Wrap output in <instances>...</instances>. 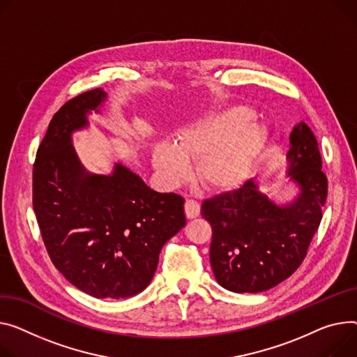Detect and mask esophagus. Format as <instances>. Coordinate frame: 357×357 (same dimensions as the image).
Masks as SVG:
<instances>
[{
  "instance_id": "esophagus-1",
  "label": "esophagus",
  "mask_w": 357,
  "mask_h": 357,
  "mask_svg": "<svg viewBox=\"0 0 357 357\" xmlns=\"http://www.w3.org/2000/svg\"><path fill=\"white\" fill-rule=\"evenodd\" d=\"M185 212H186V217L189 220H194V218L199 217L201 205L197 201H194V199H188L186 204H185Z\"/></svg>"
}]
</instances>
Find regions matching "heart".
<instances>
[{
    "label": "heart",
    "mask_w": 357,
    "mask_h": 357,
    "mask_svg": "<svg viewBox=\"0 0 357 357\" xmlns=\"http://www.w3.org/2000/svg\"><path fill=\"white\" fill-rule=\"evenodd\" d=\"M266 142L267 130L252 119V112L235 106L186 125L175 144L156 142L152 163L163 183L175 186L189 176L188 159H197V179L209 191L224 192L244 181Z\"/></svg>",
    "instance_id": "heart-1"
}]
</instances>
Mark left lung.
Returning a JSON list of instances; mask_svg holds the SVG:
<instances>
[{
    "label": "left lung",
    "mask_w": 357,
    "mask_h": 357,
    "mask_svg": "<svg viewBox=\"0 0 357 357\" xmlns=\"http://www.w3.org/2000/svg\"><path fill=\"white\" fill-rule=\"evenodd\" d=\"M286 183L293 197L278 201L257 178L202 204L213 228L211 267L220 286L234 293H259L289 278L303 263L327 198L317 140L304 122L289 136Z\"/></svg>",
    "instance_id": "8db88e82"
}]
</instances>
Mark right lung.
<instances>
[{"label": "right lung", "instance_id": "1", "mask_svg": "<svg viewBox=\"0 0 357 357\" xmlns=\"http://www.w3.org/2000/svg\"><path fill=\"white\" fill-rule=\"evenodd\" d=\"M103 89L68 100L52 119L33 169V206L56 268L96 298H126L153 278L162 247L186 224L185 199L160 194L122 162L107 175L84 168L73 133L100 114Z\"/></svg>", "mask_w": 357, "mask_h": 357}]
</instances>
